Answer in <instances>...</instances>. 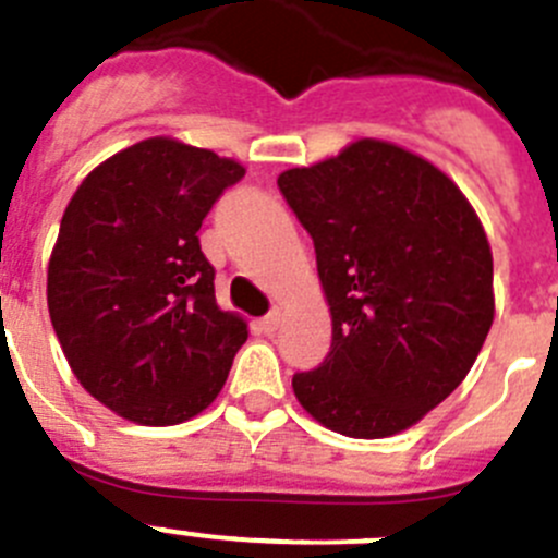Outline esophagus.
I'll use <instances>...</instances> for the list:
<instances>
[{
	"mask_svg": "<svg viewBox=\"0 0 558 558\" xmlns=\"http://www.w3.org/2000/svg\"><path fill=\"white\" fill-rule=\"evenodd\" d=\"M280 322H283V313H280V311H272V313H267V316H264L262 322H258V327H262V332L272 335V332H278Z\"/></svg>",
	"mask_w": 558,
	"mask_h": 558,
	"instance_id": "esophagus-1",
	"label": "esophagus"
}]
</instances>
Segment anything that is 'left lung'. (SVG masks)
I'll list each match as a JSON object with an SVG mask.
<instances>
[{
  "mask_svg": "<svg viewBox=\"0 0 558 558\" xmlns=\"http://www.w3.org/2000/svg\"><path fill=\"white\" fill-rule=\"evenodd\" d=\"M316 247L332 345L294 373L302 409L351 439L411 428L466 378L494 324V256L456 182L362 138L278 177Z\"/></svg>",
  "mask_w": 558,
  "mask_h": 558,
  "instance_id": "obj_1",
  "label": "left lung"
}]
</instances>
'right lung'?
Masks as SVG:
<instances>
[{
	"label": "right lung",
	"mask_w": 558,
	"mask_h": 558,
	"mask_svg": "<svg viewBox=\"0 0 558 558\" xmlns=\"http://www.w3.org/2000/svg\"><path fill=\"white\" fill-rule=\"evenodd\" d=\"M245 169L174 138H147L97 166L62 215L48 313L75 378L138 425L207 409L247 340L215 302L198 229Z\"/></svg>",
	"instance_id": "1"
}]
</instances>
